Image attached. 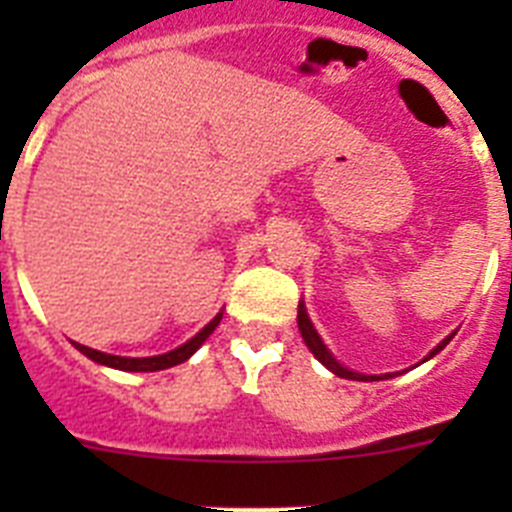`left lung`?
Instances as JSON below:
<instances>
[{
	"label": "left lung",
	"mask_w": 512,
	"mask_h": 512,
	"mask_svg": "<svg viewBox=\"0 0 512 512\" xmlns=\"http://www.w3.org/2000/svg\"><path fill=\"white\" fill-rule=\"evenodd\" d=\"M297 328H300L302 341H305V346L310 348L312 356H315V359H318L320 364L325 366V369H330V372L336 374V377L354 379V382H379V379H384V377H392V374H361V372H354V369H348V366H343L341 361L336 359V356L330 354L328 346H325V343H323V338L318 336V330H315V325H312L310 315H307V307H305V302H302V300H300V305H297ZM451 338H454V333L443 338V341L438 343V346L433 348L431 354L425 356L423 361L433 359V356H436L438 351H443V348H446V343H449Z\"/></svg>",
	"instance_id": "obj_1"
}]
</instances>
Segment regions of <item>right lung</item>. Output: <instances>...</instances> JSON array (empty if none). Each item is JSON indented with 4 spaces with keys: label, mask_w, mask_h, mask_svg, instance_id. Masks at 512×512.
<instances>
[{
    "label": "right lung",
    "mask_w": 512,
    "mask_h": 512,
    "mask_svg": "<svg viewBox=\"0 0 512 512\" xmlns=\"http://www.w3.org/2000/svg\"><path fill=\"white\" fill-rule=\"evenodd\" d=\"M223 320V312H217L215 318L205 325V328L197 333V336L189 338L187 343H182L179 348L169 351V354H158V356H143V359H133V356H115V354H104V351H97V348H89V346H81V343H74L79 348L81 354L92 359L94 364H102V366H110V369H120V372H161V369H169V366L182 364L187 361L189 356L212 336V330L220 325Z\"/></svg>",
    "instance_id": "right-lung-1"
}]
</instances>
